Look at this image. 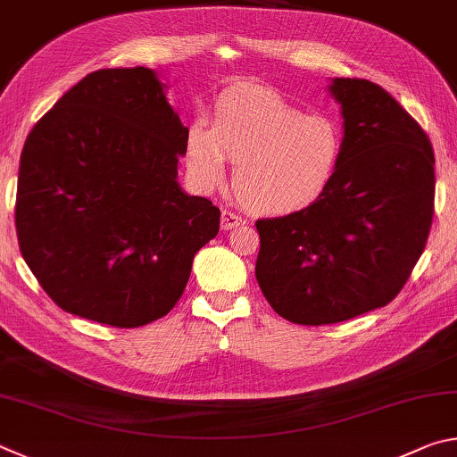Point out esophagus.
Segmentation results:
<instances>
[{
    "label": "esophagus",
    "mask_w": 457,
    "mask_h": 457,
    "mask_svg": "<svg viewBox=\"0 0 457 457\" xmlns=\"http://www.w3.org/2000/svg\"><path fill=\"white\" fill-rule=\"evenodd\" d=\"M243 224H245L243 216H238L237 212H230V211H222V214H220V228L222 230L243 227Z\"/></svg>",
    "instance_id": "esophagus-1"
}]
</instances>
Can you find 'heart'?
I'll return each mask as SVG.
<instances>
[{
  "instance_id": "obj_1",
  "label": "heart",
  "mask_w": 457,
  "mask_h": 457,
  "mask_svg": "<svg viewBox=\"0 0 457 457\" xmlns=\"http://www.w3.org/2000/svg\"><path fill=\"white\" fill-rule=\"evenodd\" d=\"M345 154L341 124L305 114L270 87L241 84L224 92L212 122L192 124L187 162L200 188H216L237 164L235 190L259 216L309 211L337 179Z\"/></svg>"
}]
</instances>
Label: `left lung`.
<instances>
[{
  "instance_id": "1",
  "label": "left lung",
  "mask_w": 457,
  "mask_h": 457,
  "mask_svg": "<svg viewBox=\"0 0 457 457\" xmlns=\"http://www.w3.org/2000/svg\"><path fill=\"white\" fill-rule=\"evenodd\" d=\"M345 154L309 211L257 220L254 275L278 315L341 323L386 307L426 249L434 219V150L421 126L370 79L335 78Z\"/></svg>"
}]
</instances>
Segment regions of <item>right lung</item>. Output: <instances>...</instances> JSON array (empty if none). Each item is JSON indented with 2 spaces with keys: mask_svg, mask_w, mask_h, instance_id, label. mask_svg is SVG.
Returning <instances> with one entry per match:
<instances>
[{
  "mask_svg": "<svg viewBox=\"0 0 457 457\" xmlns=\"http://www.w3.org/2000/svg\"><path fill=\"white\" fill-rule=\"evenodd\" d=\"M188 128L150 68H108L70 87L20 158L23 261L60 309L110 327L148 325L182 297L220 211L179 184Z\"/></svg>",
  "mask_w": 457,
  "mask_h": 457,
  "instance_id": "obj_1",
  "label": "right lung"
}]
</instances>
